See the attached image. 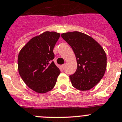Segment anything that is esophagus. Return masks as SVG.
Here are the masks:
<instances>
[{
    "label": "esophagus",
    "mask_w": 122,
    "mask_h": 122,
    "mask_svg": "<svg viewBox=\"0 0 122 122\" xmlns=\"http://www.w3.org/2000/svg\"><path fill=\"white\" fill-rule=\"evenodd\" d=\"M66 64H64L63 65H62V66H61V67H62V69H64V68H65V67H66Z\"/></svg>",
    "instance_id": "34e87169"
}]
</instances>
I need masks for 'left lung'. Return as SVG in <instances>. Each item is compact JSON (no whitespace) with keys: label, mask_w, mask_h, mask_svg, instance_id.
<instances>
[{"label":"left lung","mask_w":122,"mask_h":122,"mask_svg":"<svg viewBox=\"0 0 122 122\" xmlns=\"http://www.w3.org/2000/svg\"><path fill=\"white\" fill-rule=\"evenodd\" d=\"M76 58L77 69L70 76L75 88L89 90L103 78L107 69V55L102 47L89 35L78 31L61 34Z\"/></svg>","instance_id":"left-lung-1"}]
</instances>
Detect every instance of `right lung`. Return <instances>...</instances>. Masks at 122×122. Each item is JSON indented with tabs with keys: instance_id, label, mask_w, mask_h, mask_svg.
Returning a JSON list of instances; mask_svg holds the SVG:
<instances>
[{
	"instance_id": "right-lung-1",
	"label": "right lung",
	"mask_w": 122,
	"mask_h": 122,
	"mask_svg": "<svg viewBox=\"0 0 122 122\" xmlns=\"http://www.w3.org/2000/svg\"><path fill=\"white\" fill-rule=\"evenodd\" d=\"M60 33L46 31L24 46L18 56V70L28 87L38 93L53 89L60 70L52 60Z\"/></svg>"
}]
</instances>
